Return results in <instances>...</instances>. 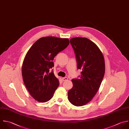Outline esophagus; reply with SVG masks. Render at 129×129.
I'll use <instances>...</instances> for the list:
<instances>
[{
	"instance_id": "1",
	"label": "esophagus",
	"mask_w": 129,
	"mask_h": 129,
	"mask_svg": "<svg viewBox=\"0 0 129 129\" xmlns=\"http://www.w3.org/2000/svg\"><path fill=\"white\" fill-rule=\"evenodd\" d=\"M68 79L67 77H64V78H62V80L63 81H67Z\"/></svg>"
}]
</instances>
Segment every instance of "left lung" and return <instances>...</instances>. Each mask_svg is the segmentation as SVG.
I'll return each instance as SVG.
<instances>
[{"mask_svg": "<svg viewBox=\"0 0 129 129\" xmlns=\"http://www.w3.org/2000/svg\"><path fill=\"white\" fill-rule=\"evenodd\" d=\"M74 50L77 69L82 70L79 79H73V88L68 99L74 105L81 106L90 102L98 90L105 73L103 54L98 46L86 38L70 39Z\"/></svg>", "mask_w": 129, "mask_h": 129, "instance_id": "left-lung-1", "label": "left lung"}]
</instances>
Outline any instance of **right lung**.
Returning a JSON list of instances; mask_svg holds the SVG:
<instances>
[{
	"instance_id": "obj_1",
	"label": "right lung",
	"mask_w": 129,
	"mask_h": 129,
	"mask_svg": "<svg viewBox=\"0 0 129 129\" xmlns=\"http://www.w3.org/2000/svg\"><path fill=\"white\" fill-rule=\"evenodd\" d=\"M68 38L42 37L36 41L27 53L22 65L24 84L30 95L37 101L50 100L58 87V79L53 70L54 57L68 47Z\"/></svg>"
}]
</instances>
